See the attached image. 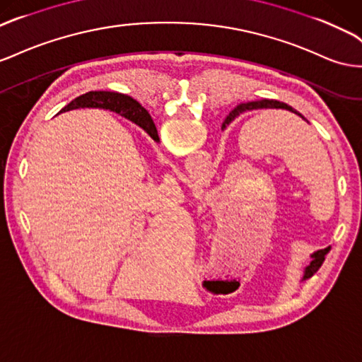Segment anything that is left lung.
<instances>
[{"mask_svg":"<svg viewBox=\"0 0 362 362\" xmlns=\"http://www.w3.org/2000/svg\"><path fill=\"white\" fill-rule=\"evenodd\" d=\"M263 108H281V110H288V111H292V112H296V114H298L297 111H294L291 108L289 105H286V103H283V102H277V100H257V102H248V103H242V105H239V106H236V108H234L231 112H230V115L227 117V120H226V123H228V122H231L234 117L236 115H239V114H242V112H245V111H251V110H263ZM300 117H303L301 114H298ZM303 119H305V117H303ZM226 126V124H223ZM329 250H330V247H327V248H325V250H318L317 252H314L312 254V262H310V265L309 267H306V269H305V276H303V280H306V279H309V277H312L315 274V272L318 271V268L321 267V263L325 262V256L326 254L329 252Z\"/></svg>","mask_w":362,"mask_h":362,"instance_id":"8db88e82","label":"left lung"}]
</instances>
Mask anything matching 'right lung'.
<instances>
[{
  "label": "right lung",
  "instance_id": "obj_1",
  "mask_svg": "<svg viewBox=\"0 0 362 362\" xmlns=\"http://www.w3.org/2000/svg\"><path fill=\"white\" fill-rule=\"evenodd\" d=\"M76 108H103L115 111L117 114L126 117V119L135 120V123H139L155 141H160L157 128H155L149 112L146 111L140 103H136L132 97L126 94L111 91H90L76 97L64 111H70Z\"/></svg>",
  "mask_w": 362,
  "mask_h": 362
}]
</instances>
